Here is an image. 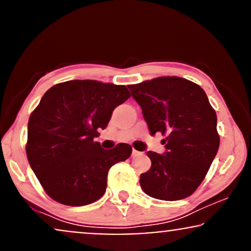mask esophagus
Here are the masks:
<instances>
[{
	"mask_svg": "<svg viewBox=\"0 0 251 251\" xmlns=\"http://www.w3.org/2000/svg\"><path fill=\"white\" fill-rule=\"evenodd\" d=\"M138 155H141V152L137 151V150L132 149V157H135V156H138Z\"/></svg>",
	"mask_w": 251,
	"mask_h": 251,
	"instance_id": "obj_1",
	"label": "esophagus"
}]
</instances>
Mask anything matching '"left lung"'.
I'll use <instances>...</instances> for the list:
<instances>
[{
  "label": "left lung",
  "instance_id": "1",
  "mask_svg": "<svg viewBox=\"0 0 251 251\" xmlns=\"http://www.w3.org/2000/svg\"><path fill=\"white\" fill-rule=\"evenodd\" d=\"M151 135L166 138L163 155L148 151L151 167L141 174L147 195L177 201L194 194L220 147L217 116L204 90L177 76H162L128 85Z\"/></svg>",
  "mask_w": 251,
  "mask_h": 251
}]
</instances>
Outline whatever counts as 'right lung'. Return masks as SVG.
I'll list each match as a JSON object with an SVG mask.
<instances>
[{
    "label": "right lung",
    "mask_w": 251,
    "mask_h": 251,
    "mask_svg": "<svg viewBox=\"0 0 251 251\" xmlns=\"http://www.w3.org/2000/svg\"><path fill=\"white\" fill-rule=\"evenodd\" d=\"M126 85L73 79L46 91L30 114L25 152L41 185L56 202L81 207L101 199L108 172L132 148L104 150L96 142L113 110L130 97Z\"/></svg>",
    "instance_id": "obj_1"
}]
</instances>
